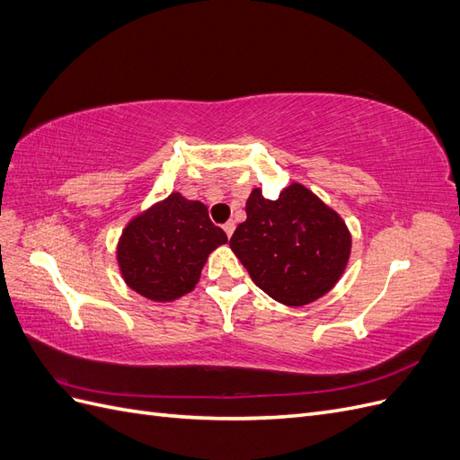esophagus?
<instances>
[{
  "label": "esophagus",
  "mask_w": 460,
  "mask_h": 460,
  "mask_svg": "<svg viewBox=\"0 0 460 460\" xmlns=\"http://www.w3.org/2000/svg\"><path fill=\"white\" fill-rule=\"evenodd\" d=\"M222 228H225V232H226V235H228V238H232V234H234V230H235V225H234V222H232V220H228V222H226V225H225V226H222Z\"/></svg>",
  "instance_id": "obj_1"
}]
</instances>
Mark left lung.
Returning <instances> with one entry per match:
<instances>
[{
    "label": "left lung",
    "instance_id": "left-lung-1",
    "mask_svg": "<svg viewBox=\"0 0 460 460\" xmlns=\"http://www.w3.org/2000/svg\"><path fill=\"white\" fill-rule=\"evenodd\" d=\"M245 213L230 247L264 294L301 307L336 286L351 255V234L311 190L294 182L267 199L255 188Z\"/></svg>",
    "mask_w": 460,
    "mask_h": 460
}]
</instances>
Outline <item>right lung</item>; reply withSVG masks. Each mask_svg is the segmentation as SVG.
<instances>
[{"mask_svg": "<svg viewBox=\"0 0 460 460\" xmlns=\"http://www.w3.org/2000/svg\"><path fill=\"white\" fill-rule=\"evenodd\" d=\"M228 238L201 201L172 191L134 217L117 245L124 282L151 301L166 303L196 288L208 253Z\"/></svg>", "mask_w": 460, "mask_h": 460, "instance_id": "add662e5", "label": "right lung"}]
</instances>
